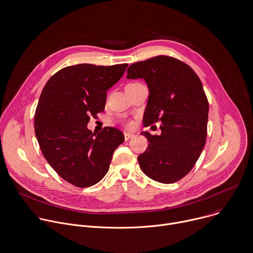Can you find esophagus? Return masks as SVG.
I'll return each instance as SVG.
<instances>
[{
	"mask_svg": "<svg viewBox=\"0 0 253 253\" xmlns=\"http://www.w3.org/2000/svg\"><path fill=\"white\" fill-rule=\"evenodd\" d=\"M134 136L133 133H129V132H124V138L125 140H129L130 138H132Z\"/></svg>",
	"mask_w": 253,
	"mask_h": 253,
	"instance_id": "1",
	"label": "esophagus"
}]
</instances>
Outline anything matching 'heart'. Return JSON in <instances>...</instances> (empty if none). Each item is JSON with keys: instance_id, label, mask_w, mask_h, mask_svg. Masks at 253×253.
<instances>
[{"instance_id": "1", "label": "heart", "mask_w": 253, "mask_h": 253, "mask_svg": "<svg viewBox=\"0 0 253 253\" xmlns=\"http://www.w3.org/2000/svg\"><path fill=\"white\" fill-rule=\"evenodd\" d=\"M131 125H132V123H131V122H130V121H129V122H127V123H126V126H127V127H130V126H131Z\"/></svg>"}]
</instances>
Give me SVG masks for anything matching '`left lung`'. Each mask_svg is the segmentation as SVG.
Here are the masks:
<instances>
[{
    "instance_id": "1",
    "label": "left lung",
    "mask_w": 253,
    "mask_h": 253,
    "mask_svg": "<svg viewBox=\"0 0 253 253\" xmlns=\"http://www.w3.org/2000/svg\"><path fill=\"white\" fill-rule=\"evenodd\" d=\"M127 78L147 83L144 124L162 122L160 135L141 133L150 142L138 156L141 170L156 182L175 183L193 169L206 144L209 102L202 81L188 64L165 55L131 64Z\"/></svg>"
}]
</instances>
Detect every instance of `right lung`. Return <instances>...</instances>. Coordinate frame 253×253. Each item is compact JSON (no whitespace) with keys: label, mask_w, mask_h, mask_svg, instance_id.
<instances>
[{"label":"right lung","mask_w":253,"mask_h":253,"mask_svg":"<svg viewBox=\"0 0 253 253\" xmlns=\"http://www.w3.org/2000/svg\"><path fill=\"white\" fill-rule=\"evenodd\" d=\"M128 64L82 63L54 73L44 85L35 114V133L42 155L66 182L79 188L97 184L108 172L123 133L87 128L90 116L102 112L106 91L123 76Z\"/></svg>","instance_id":"add662e5"}]
</instances>
